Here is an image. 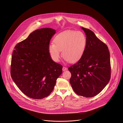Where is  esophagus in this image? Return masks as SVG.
I'll list each match as a JSON object with an SVG mask.
<instances>
[{"mask_svg": "<svg viewBox=\"0 0 123 123\" xmlns=\"http://www.w3.org/2000/svg\"><path fill=\"white\" fill-rule=\"evenodd\" d=\"M67 69V67H63V68H62V70H63V71H66V70Z\"/></svg>", "mask_w": 123, "mask_h": 123, "instance_id": "esophagus-1", "label": "esophagus"}]
</instances>
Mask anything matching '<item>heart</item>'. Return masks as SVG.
<instances>
[{
    "instance_id": "heart-1",
    "label": "heart",
    "mask_w": 123,
    "mask_h": 123,
    "mask_svg": "<svg viewBox=\"0 0 123 123\" xmlns=\"http://www.w3.org/2000/svg\"><path fill=\"white\" fill-rule=\"evenodd\" d=\"M86 38L81 31H68L62 32L56 36L54 43H50L48 51L51 59L59 61L62 56L70 62L78 61L83 56L86 46Z\"/></svg>"
}]
</instances>
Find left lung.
<instances>
[{"label": "left lung", "instance_id": "obj_1", "mask_svg": "<svg viewBox=\"0 0 123 123\" xmlns=\"http://www.w3.org/2000/svg\"><path fill=\"white\" fill-rule=\"evenodd\" d=\"M87 40L85 51L76 64L68 67L69 82L78 95L92 97L99 94L111 76L110 54L108 46L91 30L81 28Z\"/></svg>", "mask_w": 123, "mask_h": 123}]
</instances>
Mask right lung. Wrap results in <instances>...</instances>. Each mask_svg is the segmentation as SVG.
Here are the masks:
<instances>
[{
    "label": "right lung",
    "mask_w": 123,
    "mask_h": 123,
    "mask_svg": "<svg viewBox=\"0 0 123 123\" xmlns=\"http://www.w3.org/2000/svg\"><path fill=\"white\" fill-rule=\"evenodd\" d=\"M55 30L42 28L31 32L15 46L11 65V75L26 96L41 99L53 91L63 67L52 60L48 47Z\"/></svg>",
    "instance_id": "obj_1"
}]
</instances>
